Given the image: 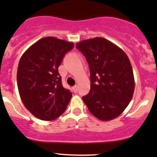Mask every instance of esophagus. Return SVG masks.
I'll return each mask as SVG.
<instances>
[{
	"instance_id": "obj_1",
	"label": "esophagus",
	"mask_w": 157,
	"mask_h": 157,
	"mask_svg": "<svg viewBox=\"0 0 157 157\" xmlns=\"http://www.w3.org/2000/svg\"><path fill=\"white\" fill-rule=\"evenodd\" d=\"M72 90H73L74 92L78 91V85H75L74 87H72Z\"/></svg>"
}]
</instances>
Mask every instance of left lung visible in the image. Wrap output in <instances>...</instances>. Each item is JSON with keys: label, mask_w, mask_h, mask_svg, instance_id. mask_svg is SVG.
I'll return each mask as SVG.
<instances>
[{"label": "left lung", "mask_w": 157, "mask_h": 157, "mask_svg": "<svg viewBox=\"0 0 157 157\" xmlns=\"http://www.w3.org/2000/svg\"><path fill=\"white\" fill-rule=\"evenodd\" d=\"M76 48L90 69V90L82 100L100 120L118 117L129 104L135 90L133 70L126 54L101 37L80 41Z\"/></svg>", "instance_id": "8db88e82"}]
</instances>
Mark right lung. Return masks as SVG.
<instances>
[{
	"mask_svg": "<svg viewBox=\"0 0 157 157\" xmlns=\"http://www.w3.org/2000/svg\"><path fill=\"white\" fill-rule=\"evenodd\" d=\"M74 44L46 37L29 47L17 69L19 95L26 109L41 120H54L67 109L72 94L63 87L58 72L65 54Z\"/></svg>",
	"mask_w": 157,
	"mask_h": 157,
	"instance_id": "obj_1",
	"label": "right lung"
}]
</instances>
